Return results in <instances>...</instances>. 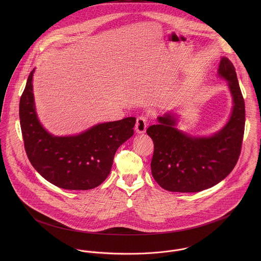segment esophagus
<instances>
[{"label": "esophagus", "mask_w": 261, "mask_h": 261, "mask_svg": "<svg viewBox=\"0 0 261 261\" xmlns=\"http://www.w3.org/2000/svg\"><path fill=\"white\" fill-rule=\"evenodd\" d=\"M149 124V118L146 114H141L137 118V123H136V130L139 134H143L146 132L147 126Z\"/></svg>", "instance_id": "esophagus-1"}]
</instances>
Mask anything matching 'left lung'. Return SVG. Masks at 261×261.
I'll use <instances>...</instances> for the list:
<instances>
[{"label": "left lung", "instance_id": "1", "mask_svg": "<svg viewBox=\"0 0 261 261\" xmlns=\"http://www.w3.org/2000/svg\"><path fill=\"white\" fill-rule=\"evenodd\" d=\"M218 74L228 81L233 97L229 121L212 137L194 138L182 133L173 114L158 117L148 127L153 142L151 175L163 189L193 193L215 186L234 169L242 147L245 105L232 62L223 57Z\"/></svg>", "mask_w": 261, "mask_h": 261}]
</instances>
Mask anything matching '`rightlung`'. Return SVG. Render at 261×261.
I'll list each match as a JSON object with an SVG mask.
<instances>
[{"label":"right lung","instance_id":"add662e5","mask_svg":"<svg viewBox=\"0 0 261 261\" xmlns=\"http://www.w3.org/2000/svg\"><path fill=\"white\" fill-rule=\"evenodd\" d=\"M31 71L20 99V123L27 156L38 173L55 186L89 190L110 175L114 153L134 135L136 117L99 123L73 137L47 133L35 112Z\"/></svg>","mask_w":261,"mask_h":261}]
</instances>
